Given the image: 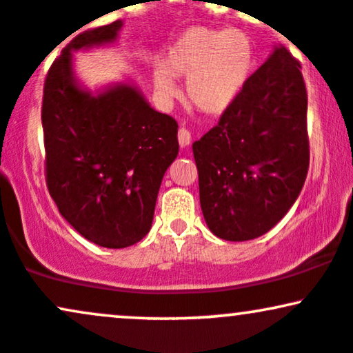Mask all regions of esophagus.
Masks as SVG:
<instances>
[{
  "label": "esophagus",
  "instance_id": "1",
  "mask_svg": "<svg viewBox=\"0 0 353 353\" xmlns=\"http://www.w3.org/2000/svg\"><path fill=\"white\" fill-rule=\"evenodd\" d=\"M177 139H179L181 148H185V145L190 144V132L185 128H181L179 132H177Z\"/></svg>",
  "mask_w": 353,
  "mask_h": 353
}]
</instances>
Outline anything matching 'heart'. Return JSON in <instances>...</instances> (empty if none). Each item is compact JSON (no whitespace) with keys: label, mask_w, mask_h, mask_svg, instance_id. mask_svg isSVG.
Instances as JSON below:
<instances>
[{"label":"heart","mask_w":353,"mask_h":353,"mask_svg":"<svg viewBox=\"0 0 353 353\" xmlns=\"http://www.w3.org/2000/svg\"><path fill=\"white\" fill-rule=\"evenodd\" d=\"M254 68L249 36L237 30L194 26L171 44L164 66L152 71L154 89L161 99L177 96L174 78L188 79L189 103L210 116L225 112L245 88Z\"/></svg>","instance_id":"heart-1"}]
</instances>
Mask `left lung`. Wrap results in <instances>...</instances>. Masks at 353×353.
I'll return each mask as SVG.
<instances>
[{
  "label": "left lung",
  "instance_id": "1",
  "mask_svg": "<svg viewBox=\"0 0 353 353\" xmlns=\"http://www.w3.org/2000/svg\"><path fill=\"white\" fill-rule=\"evenodd\" d=\"M192 151L210 232L232 242L269 232L294 205L309 171L301 63L275 46Z\"/></svg>",
  "mask_w": 353,
  "mask_h": 353
}]
</instances>
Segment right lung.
Here are the masks:
<instances>
[{"label": "right lung", "mask_w": 353, "mask_h": 353, "mask_svg": "<svg viewBox=\"0 0 353 353\" xmlns=\"http://www.w3.org/2000/svg\"><path fill=\"white\" fill-rule=\"evenodd\" d=\"M123 21L72 38L44 81L46 184L61 216L92 244L124 249L151 230L164 172L177 157V123L143 92L116 83L79 84L72 52L114 43Z\"/></svg>", "instance_id": "obj_1"}]
</instances>
